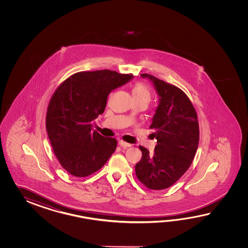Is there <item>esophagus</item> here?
<instances>
[{"mask_svg":"<svg viewBox=\"0 0 248 248\" xmlns=\"http://www.w3.org/2000/svg\"><path fill=\"white\" fill-rule=\"evenodd\" d=\"M119 144H120V145H121L122 148H124V149H126V148L131 147V144H130V143L124 142V141H122V140H121V141L119 142Z\"/></svg>","mask_w":248,"mask_h":248,"instance_id":"obj_1","label":"esophagus"}]
</instances>
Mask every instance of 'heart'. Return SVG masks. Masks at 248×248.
<instances>
[{"label": "heart", "instance_id": "heart-1", "mask_svg": "<svg viewBox=\"0 0 248 248\" xmlns=\"http://www.w3.org/2000/svg\"><path fill=\"white\" fill-rule=\"evenodd\" d=\"M133 97H146L150 99V91L147 87L142 83H137L132 90Z\"/></svg>", "mask_w": 248, "mask_h": 248}]
</instances>
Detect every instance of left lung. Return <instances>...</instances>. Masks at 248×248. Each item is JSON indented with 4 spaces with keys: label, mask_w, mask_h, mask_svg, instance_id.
I'll return each instance as SVG.
<instances>
[{
    "label": "left lung",
    "mask_w": 248,
    "mask_h": 248,
    "mask_svg": "<svg viewBox=\"0 0 248 248\" xmlns=\"http://www.w3.org/2000/svg\"><path fill=\"white\" fill-rule=\"evenodd\" d=\"M158 97L151 128L157 139L154 153L139 146L142 153L136 165L139 181L151 190H164L174 185L190 168L195 156L200 128L195 109L185 92L148 74Z\"/></svg>",
    "instance_id": "obj_1"
}]
</instances>
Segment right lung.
<instances>
[{"mask_svg": "<svg viewBox=\"0 0 248 248\" xmlns=\"http://www.w3.org/2000/svg\"><path fill=\"white\" fill-rule=\"evenodd\" d=\"M133 78L110 70L80 72L56 90L47 107L46 128L53 151L69 174H93L114 153L116 139L93 131L92 123L104 113L111 91Z\"/></svg>", "mask_w": 248, "mask_h": 248, "instance_id": "right-lung-1", "label": "right lung"}]
</instances>
